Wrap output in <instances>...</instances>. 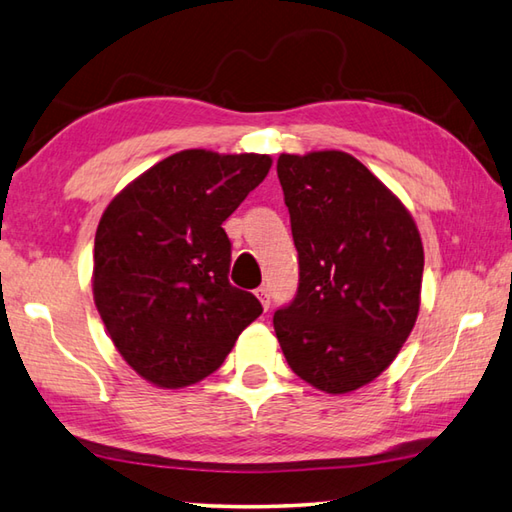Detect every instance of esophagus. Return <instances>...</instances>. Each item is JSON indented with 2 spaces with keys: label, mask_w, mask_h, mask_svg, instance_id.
<instances>
[{
  "label": "esophagus",
  "mask_w": 512,
  "mask_h": 512,
  "mask_svg": "<svg viewBox=\"0 0 512 512\" xmlns=\"http://www.w3.org/2000/svg\"><path fill=\"white\" fill-rule=\"evenodd\" d=\"M256 296H258L260 305H263V310L267 312L269 310V289L267 287H258L256 289Z\"/></svg>",
  "instance_id": "esophagus-1"
}]
</instances>
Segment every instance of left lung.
<instances>
[{"instance_id": "left-lung-1", "label": "left lung", "mask_w": 512, "mask_h": 512, "mask_svg": "<svg viewBox=\"0 0 512 512\" xmlns=\"http://www.w3.org/2000/svg\"><path fill=\"white\" fill-rule=\"evenodd\" d=\"M298 252V292L274 314L296 376L327 394L374 381L421 305L423 245L406 205L345 151L276 162Z\"/></svg>"}]
</instances>
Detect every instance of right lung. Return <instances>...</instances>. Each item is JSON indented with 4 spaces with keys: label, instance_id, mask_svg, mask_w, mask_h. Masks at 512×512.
Here are the masks:
<instances>
[{
    "label": "right lung",
    "instance_id": "add662e5",
    "mask_svg": "<svg viewBox=\"0 0 512 512\" xmlns=\"http://www.w3.org/2000/svg\"><path fill=\"white\" fill-rule=\"evenodd\" d=\"M263 153L185 149L129 182L104 209L93 249V301L115 350L158 388L216 372L258 298L229 283L223 229L265 180Z\"/></svg>",
    "mask_w": 512,
    "mask_h": 512
}]
</instances>
